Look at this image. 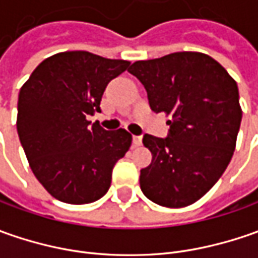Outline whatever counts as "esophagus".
<instances>
[{"mask_svg":"<svg viewBox=\"0 0 258 258\" xmlns=\"http://www.w3.org/2000/svg\"><path fill=\"white\" fill-rule=\"evenodd\" d=\"M132 141H134V146H141V145H142V136H136V135H135Z\"/></svg>","mask_w":258,"mask_h":258,"instance_id":"1","label":"esophagus"}]
</instances>
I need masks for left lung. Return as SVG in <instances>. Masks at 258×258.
<instances>
[{
    "label": "left lung",
    "instance_id": "8db88e82",
    "mask_svg": "<svg viewBox=\"0 0 258 258\" xmlns=\"http://www.w3.org/2000/svg\"><path fill=\"white\" fill-rule=\"evenodd\" d=\"M145 86L155 113L171 116L166 138L145 135L152 162L141 189L152 203L181 208L213 188L233 158L241 123L238 87L213 57L179 51L127 69Z\"/></svg>",
    "mask_w": 258,
    "mask_h": 258
}]
</instances>
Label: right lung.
Here are the masks:
<instances>
[{"instance_id":"obj_1","label":"right lung","mask_w":258,"mask_h":258,"mask_svg":"<svg viewBox=\"0 0 258 258\" xmlns=\"http://www.w3.org/2000/svg\"><path fill=\"white\" fill-rule=\"evenodd\" d=\"M129 64L89 51H64L41 61L21 87L20 142L35 178L55 200L89 204L107 192L132 135L104 131L87 117L100 112L107 83Z\"/></svg>"}]
</instances>
